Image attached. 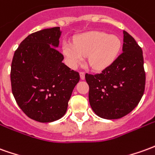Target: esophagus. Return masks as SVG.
I'll return each mask as SVG.
<instances>
[{
	"label": "esophagus",
	"mask_w": 155,
	"mask_h": 155,
	"mask_svg": "<svg viewBox=\"0 0 155 155\" xmlns=\"http://www.w3.org/2000/svg\"><path fill=\"white\" fill-rule=\"evenodd\" d=\"M80 76H81V80H85V72L81 71V73H80Z\"/></svg>",
	"instance_id": "1"
}]
</instances>
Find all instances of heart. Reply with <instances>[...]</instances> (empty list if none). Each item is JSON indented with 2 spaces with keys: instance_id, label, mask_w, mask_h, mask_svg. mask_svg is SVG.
Masks as SVG:
<instances>
[{
  "instance_id": "heart-1",
  "label": "heart",
  "mask_w": 155,
  "mask_h": 155,
  "mask_svg": "<svg viewBox=\"0 0 155 155\" xmlns=\"http://www.w3.org/2000/svg\"><path fill=\"white\" fill-rule=\"evenodd\" d=\"M121 47L122 42L116 35H108L103 32H89L78 37L74 44L64 41L62 50L70 67H78L87 56L91 67L100 70L109 66L115 60Z\"/></svg>"
}]
</instances>
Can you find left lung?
Returning a JSON list of instances; mask_svg holds the SVG:
<instances>
[{
    "label": "left lung",
    "mask_w": 155,
    "mask_h": 155,
    "mask_svg": "<svg viewBox=\"0 0 155 155\" xmlns=\"http://www.w3.org/2000/svg\"><path fill=\"white\" fill-rule=\"evenodd\" d=\"M145 79L142 48L123 31V53L99 74H85L93 111L105 119L127 115L141 100Z\"/></svg>",
    "instance_id": "1"
}]
</instances>
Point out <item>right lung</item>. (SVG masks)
Here are the masks:
<instances>
[{
	"instance_id": "1",
	"label": "right lung",
	"mask_w": 155,
	"mask_h": 155,
	"mask_svg": "<svg viewBox=\"0 0 155 155\" xmlns=\"http://www.w3.org/2000/svg\"><path fill=\"white\" fill-rule=\"evenodd\" d=\"M59 27L40 30L27 37L15 51L12 91L21 111L32 120L51 123L65 114L78 72L62 62Z\"/></svg>"
}]
</instances>
